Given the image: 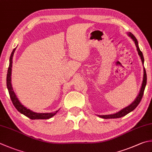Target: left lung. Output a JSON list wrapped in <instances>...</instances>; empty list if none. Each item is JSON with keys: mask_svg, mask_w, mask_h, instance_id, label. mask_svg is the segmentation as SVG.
<instances>
[{"mask_svg": "<svg viewBox=\"0 0 152 152\" xmlns=\"http://www.w3.org/2000/svg\"><path fill=\"white\" fill-rule=\"evenodd\" d=\"M129 36L131 37L133 41H134L135 45L136 46V48H137V50L138 52V55L139 56H140V58L142 60V63L144 64V56H143V54H142V51L140 49L139 47H138V41L136 39V38L135 37L134 35L132 33L129 32ZM146 82H147V75H146V72H145V68H144V77H143V82H142V87L140 89V93L138 94V97H136V99H135L134 102L132 103H131V105H130L129 106L126 107L123 109H122L121 111L115 114H113V115H99V117H102L103 118H121L123 117L124 116H125L126 115H127L128 113H129L131 111H132L134 109H135L136 107L138 105V104L140 103V102H141V100L142 99V97H143L144 95V90L145 88V85H146Z\"/></svg>", "mask_w": 152, "mask_h": 152, "instance_id": "8db88e82", "label": "left lung"}]
</instances>
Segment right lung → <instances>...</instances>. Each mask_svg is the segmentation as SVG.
<instances>
[{"mask_svg":"<svg viewBox=\"0 0 152 152\" xmlns=\"http://www.w3.org/2000/svg\"><path fill=\"white\" fill-rule=\"evenodd\" d=\"M16 50V48L14 49L12 52L11 53L10 57V64H9L8 69V73L7 76V88L9 92V95H10V99L12 100L14 106L16 107V109L20 113L24 115L26 117L30 118V119H48L49 118H51L53 117L56 113L58 111H56L55 113H37L33 112L31 110L28 109L24 106L22 105L21 103L18 99L16 96L15 95L14 92L13 91L12 87L11 85V70H12V57L14 55V53Z\"/></svg>","mask_w":152,"mask_h":152,"instance_id":"add662e5","label":"right lung"}]
</instances>
